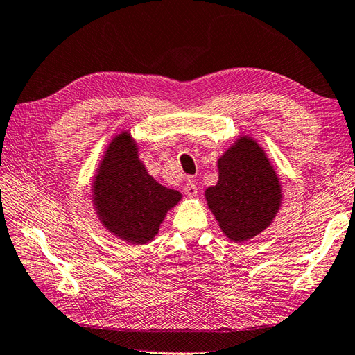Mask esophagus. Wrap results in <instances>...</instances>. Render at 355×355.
Masks as SVG:
<instances>
[{
	"instance_id": "1",
	"label": "esophagus",
	"mask_w": 355,
	"mask_h": 355,
	"mask_svg": "<svg viewBox=\"0 0 355 355\" xmlns=\"http://www.w3.org/2000/svg\"><path fill=\"white\" fill-rule=\"evenodd\" d=\"M184 193L189 198H195L198 195V187H196V184L193 183V181H187L186 186H184Z\"/></svg>"
}]
</instances>
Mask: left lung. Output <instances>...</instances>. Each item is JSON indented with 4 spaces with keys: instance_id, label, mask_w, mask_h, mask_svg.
Returning <instances> with one entry per match:
<instances>
[{
    "instance_id": "obj_1",
    "label": "left lung",
    "mask_w": 355,
    "mask_h": 355,
    "mask_svg": "<svg viewBox=\"0 0 355 355\" xmlns=\"http://www.w3.org/2000/svg\"><path fill=\"white\" fill-rule=\"evenodd\" d=\"M218 181L205 200L227 239L245 242L275 220L282 204L279 177L256 138L239 135L217 159Z\"/></svg>"
}]
</instances>
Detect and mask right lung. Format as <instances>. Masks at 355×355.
<instances>
[{"instance_id": "right-lung-1", "label": "right lung", "mask_w": 355, "mask_h": 355, "mask_svg": "<svg viewBox=\"0 0 355 355\" xmlns=\"http://www.w3.org/2000/svg\"><path fill=\"white\" fill-rule=\"evenodd\" d=\"M129 130L110 141L90 186L94 211L111 235L129 245L153 241L168 211L183 199L178 190L162 186L139 159Z\"/></svg>"}]
</instances>
